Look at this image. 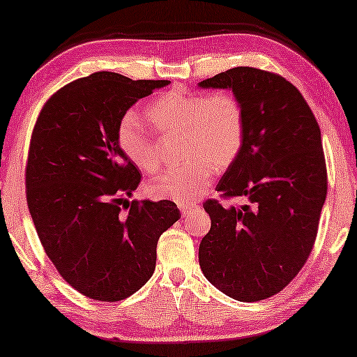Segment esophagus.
Wrapping results in <instances>:
<instances>
[{"instance_id":"esophagus-1","label":"esophagus","mask_w":357,"mask_h":357,"mask_svg":"<svg viewBox=\"0 0 357 357\" xmlns=\"http://www.w3.org/2000/svg\"><path fill=\"white\" fill-rule=\"evenodd\" d=\"M195 207H196V206H193V204H192V206H179V210H181V213H183V215L185 216V215L190 213V211H193Z\"/></svg>"}]
</instances>
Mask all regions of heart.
Wrapping results in <instances>:
<instances>
[{
  "label": "heart",
  "instance_id": "1",
  "mask_svg": "<svg viewBox=\"0 0 357 357\" xmlns=\"http://www.w3.org/2000/svg\"><path fill=\"white\" fill-rule=\"evenodd\" d=\"M159 133L183 132L184 164L164 172L150 184L158 198L192 206L206 193L213 173L236 161L245 139V116L238 98L229 92H187L174 89L147 107ZM118 146L144 173L161 167L155 133L135 113H126L116 130Z\"/></svg>",
  "mask_w": 357,
  "mask_h": 357
}]
</instances>
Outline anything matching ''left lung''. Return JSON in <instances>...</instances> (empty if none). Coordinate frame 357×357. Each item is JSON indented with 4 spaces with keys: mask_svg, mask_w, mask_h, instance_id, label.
Segmentation results:
<instances>
[{
    "mask_svg": "<svg viewBox=\"0 0 357 357\" xmlns=\"http://www.w3.org/2000/svg\"><path fill=\"white\" fill-rule=\"evenodd\" d=\"M199 86L231 89L244 109V146L216 190L248 201L204 202L211 227L199 245L201 270L233 299H267L298 276L314 245L328 187L321 128L302 93L278 73L234 67Z\"/></svg>",
    "mask_w": 357,
    "mask_h": 357,
    "instance_id": "obj_1",
    "label": "left lung"
}]
</instances>
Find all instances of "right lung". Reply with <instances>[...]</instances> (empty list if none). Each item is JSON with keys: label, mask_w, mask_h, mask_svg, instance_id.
Listing matches in <instances>:
<instances>
[{"label": "right lung", "mask_w": 357, "mask_h": 357, "mask_svg": "<svg viewBox=\"0 0 357 357\" xmlns=\"http://www.w3.org/2000/svg\"><path fill=\"white\" fill-rule=\"evenodd\" d=\"M165 79L96 72L53 93L40 112L26 164L29 211L45 255L86 298L118 302L155 271L161 234L181 218L172 201H127L141 183L118 146L121 118Z\"/></svg>", "instance_id": "1"}]
</instances>
